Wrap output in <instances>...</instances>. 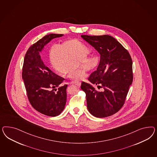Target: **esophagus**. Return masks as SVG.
I'll use <instances>...</instances> for the list:
<instances>
[{
	"mask_svg": "<svg viewBox=\"0 0 157 157\" xmlns=\"http://www.w3.org/2000/svg\"><path fill=\"white\" fill-rule=\"evenodd\" d=\"M75 85H76V86H78V87H79L81 85V82H78V83H75Z\"/></svg>",
	"mask_w": 157,
	"mask_h": 157,
	"instance_id": "obj_1",
	"label": "esophagus"
}]
</instances>
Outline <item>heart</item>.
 <instances>
[{"label": "heart", "mask_w": 157, "mask_h": 157, "mask_svg": "<svg viewBox=\"0 0 157 157\" xmlns=\"http://www.w3.org/2000/svg\"><path fill=\"white\" fill-rule=\"evenodd\" d=\"M87 48L76 39H70L60 44L53 43L48 50V57L53 70L75 82L83 81L87 77L85 72L76 67L77 61L86 71L98 64L99 57L95 53L86 55Z\"/></svg>", "instance_id": "1"}]
</instances>
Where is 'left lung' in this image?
<instances>
[{"instance_id":"obj_1","label":"left lung","mask_w":157,"mask_h":157,"mask_svg":"<svg viewBox=\"0 0 157 157\" xmlns=\"http://www.w3.org/2000/svg\"><path fill=\"white\" fill-rule=\"evenodd\" d=\"M63 36L49 34L32 45L25 54L22 67V76L30 104L41 113L52 117L59 115L64 109L67 85L60 86L64 79L45 66L40 53L52 39ZM51 88L54 89L50 91Z\"/></svg>"}]
</instances>
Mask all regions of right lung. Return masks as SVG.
I'll list each match as a JSON object with an SVG mask.
<instances>
[{
	"instance_id": "1",
	"label": "right lung",
	"mask_w": 157,
	"mask_h": 157,
	"mask_svg": "<svg viewBox=\"0 0 157 157\" xmlns=\"http://www.w3.org/2000/svg\"><path fill=\"white\" fill-rule=\"evenodd\" d=\"M81 37L100 54L98 66L88 80L102 90L97 91L85 82L81 83L87 109L96 117H106L117 113L125 103L133 81L132 60L128 51L110 36Z\"/></svg>"
}]
</instances>
